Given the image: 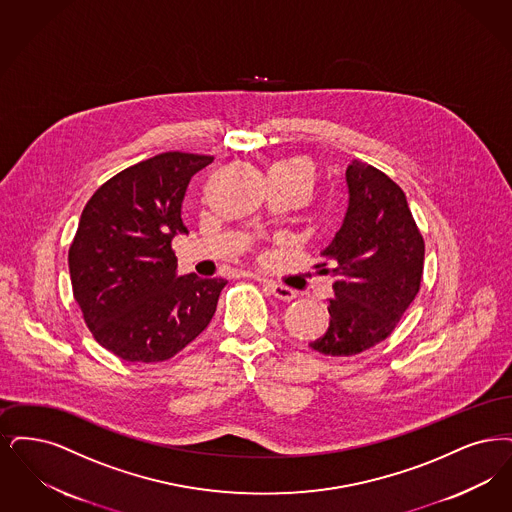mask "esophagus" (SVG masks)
Masks as SVG:
<instances>
[{
    "label": "esophagus",
    "mask_w": 512,
    "mask_h": 512,
    "mask_svg": "<svg viewBox=\"0 0 512 512\" xmlns=\"http://www.w3.org/2000/svg\"><path fill=\"white\" fill-rule=\"evenodd\" d=\"M262 283H264L267 292L273 294V296L279 298V300L290 302V300L296 298V290L289 289V287H285V285H279V283H273V281H266V279H264Z\"/></svg>",
    "instance_id": "obj_1"
}]
</instances>
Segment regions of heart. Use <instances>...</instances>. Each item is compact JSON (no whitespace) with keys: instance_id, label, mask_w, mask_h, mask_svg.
<instances>
[{"instance_id":"obj_1","label":"heart","mask_w":512,"mask_h":512,"mask_svg":"<svg viewBox=\"0 0 512 512\" xmlns=\"http://www.w3.org/2000/svg\"><path fill=\"white\" fill-rule=\"evenodd\" d=\"M269 176H281V178H292L306 183L310 189L315 183V170H313L312 162L304 160V158H289L283 162H277L271 170Z\"/></svg>"}]
</instances>
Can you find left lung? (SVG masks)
<instances>
[{
	"label": "left lung",
	"instance_id": "8db88e82",
	"mask_svg": "<svg viewBox=\"0 0 512 512\" xmlns=\"http://www.w3.org/2000/svg\"><path fill=\"white\" fill-rule=\"evenodd\" d=\"M346 187L344 220L319 264L334 277V296L329 329L310 346L325 356H356L388 338L423 279V235L400 185L352 160Z\"/></svg>",
	"mask_w": 512,
	"mask_h": 512
}]
</instances>
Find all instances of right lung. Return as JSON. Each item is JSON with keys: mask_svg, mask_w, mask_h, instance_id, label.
Wrapping results in <instances>:
<instances>
[{"mask_svg": "<svg viewBox=\"0 0 512 512\" xmlns=\"http://www.w3.org/2000/svg\"><path fill=\"white\" fill-rule=\"evenodd\" d=\"M214 158L162 153L130 166L88 200L68 250L72 292L95 340L126 361L176 356L214 317L225 279L178 275L181 202Z\"/></svg>", "mask_w": 512, "mask_h": 512, "instance_id": "add662e5", "label": "right lung"}]
</instances>
